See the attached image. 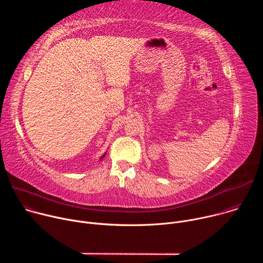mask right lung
Returning <instances> with one entry per match:
<instances>
[{"label": "right lung", "mask_w": 263, "mask_h": 263, "mask_svg": "<svg viewBox=\"0 0 263 263\" xmlns=\"http://www.w3.org/2000/svg\"><path fill=\"white\" fill-rule=\"evenodd\" d=\"M104 156H105V154H104V155H103V156H102V157H101V158H100V160H102V159H103V157H104Z\"/></svg>", "instance_id": "add662e5"}]
</instances>
